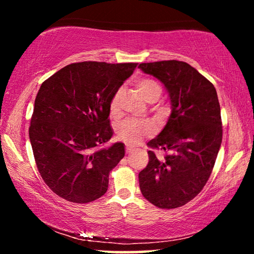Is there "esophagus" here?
Listing matches in <instances>:
<instances>
[{
  "instance_id": "34e87169",
  "label": "esophagus",
  "mask_w": 254,
  "mask_h": 254,
  "mask_svg": "<svg viewBox=\"0 0 254 254\" xmlns=\"http://www.w3.org/2000/svg\"><path fill=\"white\" fill-rule=\"evenodd\" d=\"M126 151H127V153H131V152L133 151V149H132L131 147H128V145H127V149H126Z\"/></svg>"
}]
</instances>
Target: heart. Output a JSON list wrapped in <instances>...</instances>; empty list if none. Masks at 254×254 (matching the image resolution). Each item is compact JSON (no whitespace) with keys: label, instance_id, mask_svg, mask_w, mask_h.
<instances>
[{"label":"heart","instance_id":"heart-1","mask_svg":"<svg viewBox=\"0 0 254 254\" xmlns=\"http://www.w3.org/2000/svg\"><path fill=\"white\" fill-rule=\"evenodd\" d=\"M136 87L142 94L144 100L149 103H153L159 100L161 96L162 88L157 80L151 78H143L136 81ZM122 97V89L114 94L110 103V111L112 114H117L120 110V102ZM151 126L144 122H139L135 120H127L122 122L118 127L117 134L119 139L131 145H135L143 139L144 136L151 134Z\"/></svg>","mask_w":254,"mask_h":254}]
</instances>
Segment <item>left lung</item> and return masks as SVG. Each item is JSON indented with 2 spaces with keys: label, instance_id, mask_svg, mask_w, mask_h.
<instances>
[{
  "label": "left lung",
  "instance_id": "1",
  "mask_svg": "<svg viewBox=\"0 0 254 254\" xmlns=\"http://www.w3.org/2000/svg\"><path fill=\"white\" fill-rule=\"evenodd\" d=\"M168 92V122L148 145L168 152L158 158L149 150V163L139 174L144 198L159 208H177L199 194L207 183L222 143L221 107L214 85L194 67L178 60L140 64Z\"/></svg>",
  "mask_w": 254,
  "mask_h": 254
}]
</instances>
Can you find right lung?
Returning a JSON list of instances; mask_svg holds the SVG:
<instances>
[{"label": "right lung", "instance_id": "obj_1", "mask_svg": "<svg viewBox=\"0 0 254 254\" xmlns=\"http://www.w3.org/2000/svg\"><path fill=\"white\" fill-rule=\"evenodd\" d=\"M137 64L76 63L42 83L29 127L34 160L44 182L71 203L100 198L124 144L103 147L112 135L110 103Z\"/></svg>", "mask_w": 254, "mask_h": 254}]
</instances>
